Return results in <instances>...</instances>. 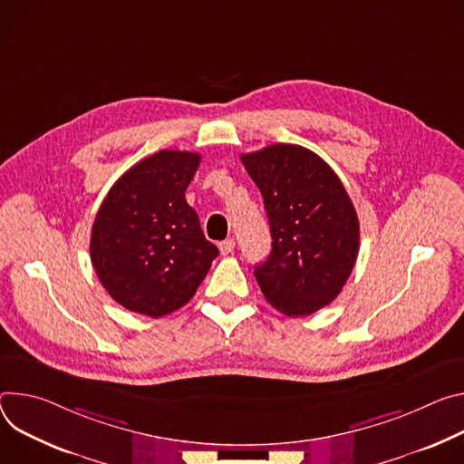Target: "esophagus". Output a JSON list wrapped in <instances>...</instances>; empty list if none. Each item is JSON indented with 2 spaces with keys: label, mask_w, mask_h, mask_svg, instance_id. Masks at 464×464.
<instances>
[{
  "label": "esophagus",
  "mask_w": 464,
  "mask_h": 464,
  "mask_svg": "<svg viewBox=\"0 0 464 464\" xmlns=\"http://www.w3.org/2000/svg\"><path fill=\"white\" fill-rule=\"evenodd\" d=\"M234 248H236V239H234V237H228V239H225V241L219 243V250H221L223 256L234 252Z\"/></svg>",
  "instance_id": "obj_1"
}]
</instances>
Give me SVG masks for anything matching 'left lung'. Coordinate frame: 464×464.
I'll return each mask as SVG.
<instances>
[{
  "instance_id": "obj_1",
  "label": "left lung",
  "mask_w": 464,
  "mask_h": 464,
  "mask_svg": "<svg viewBox=\"0 0 464 464\" xmlns=\"http://www.w3.org/2000/svg\"><path fill=\"white\" fill-rule=\"evenodd\" d=\"M241 162L262 191L273 237L269 258L254 267V276L278 312L312 315L341 293L353 269V204L335 171L305 147L275 143L241 154Z\"/></svg>"
}]
</instances>
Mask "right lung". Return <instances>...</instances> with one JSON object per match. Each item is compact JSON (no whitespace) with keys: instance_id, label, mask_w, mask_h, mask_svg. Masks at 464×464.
<instances>
[{"instance_id":"obj_1","label":"right lung","mask_w":464,"mask_h":464,"mask_svg":"<svg viewBox=\"0 0 464 464\" xmlns=\"http://www.w3.org/2000/svg\"><path fill=\"white\" fill-rule=\"evenodd\" d=\"M200 154L159 150L125 171L95 216L90 258L99 282L152 319L188 304L219 256L186 202Z\"/></svg>"}]
</instances>
